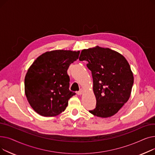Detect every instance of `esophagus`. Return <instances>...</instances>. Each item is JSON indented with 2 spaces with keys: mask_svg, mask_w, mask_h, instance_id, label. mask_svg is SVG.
<instances>
[{
  "mask_svg": "<svg viewBox=\"0 0 155 155\" xmlns=\"http://www.w3.org/2000/svg\"><path fill=\"white\" fill-rule=\"evenodd\" d=\"M83 93H84V89L83 88H80V91L78 92H77L78 95H82Z\"/></svg>",
  "mask_w": 155,
  "mask_h": 155,
  "instance_id": "34e87169",
  "label": "esophagus"
}]
</instances>
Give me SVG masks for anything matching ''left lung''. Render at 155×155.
Wrapping results in <instances>:
<instances>
[{"mask_svg": "<svg viewBox=\"0 0 155 155\" xmlns=\"http://www.w3.org/2000/svg\"><path fill=\"white\" fill-rule=\"evenodd\" d=\"M79 60L88 61L93 78L96 107L89 112L102 118L116 114L129 100L134 83L127 60L116 51L96 46L83 50Z\"/></svg>", "mask_w": 155, "mask_h": 155, "instance_id": "1", "label": "left lung"}]
</instances>
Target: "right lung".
<instances>
[{"label":"right lung","mask_w":155,"mask_h":155,"mask_svg":"<svg viewBox=\"0 0 155 155\" xmlns=\"http://www.w3.org/2000/svg\"><path fill=\"white\" fill-rule=\"evenodd\" d=\"M79 54L80 51H47L31 65L24 79V91L29 104L38 114L53 117L66 109L68 100L76 94L69 90L67 70Z\"/></svg>","instance_id":"obj_1"}]
</instances>
